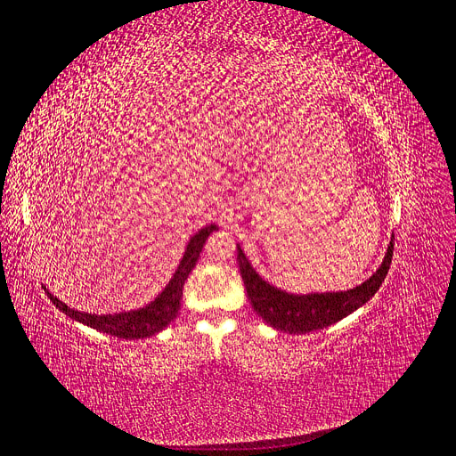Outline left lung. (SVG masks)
Masks as SVG:
<instances>
[{
	"instance_id": "obj_1",
	"label": "left lung",
	"mask_w": 456,
	"mask_h": 456,
	"mask_svg": "<svg viewBox=\"0 0 456 456\" xmlns=\"http://www.w3.org/2000/svg\"><path fill=\"white\" fill-rule=\"evenodd\" d=\"M395 242L391 240L387 256L376 274L357 285L349 291L340 293H312V295H291L285 293L274 285L266 283L251 265L248 263L244 251L237 246V261L240 266V276L246 285V293L251 306L265 322L283 332L305 334L317 329H325L336 322H340L351 312L361 308L376 295L389 273L393 259Z\"/></svg>"
}]
</instances>
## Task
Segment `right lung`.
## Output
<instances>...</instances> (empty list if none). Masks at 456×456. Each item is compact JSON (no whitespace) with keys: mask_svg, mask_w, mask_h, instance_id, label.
Here are the masks:
<instances>
[{"mask_svg":"<svg viewBox=\"0 0 456 456\" xmlns=\"http://www.w3.org/2000/svg\"><path fill=\"white\" fill-rule=\"evenodd\" d=\"M212 231H216V225H207V227H202L197 234H193L188 248H185V254L176 268L175 276L171 278V281H168L163 293L158 295V298L154 302H150V305L144 308L122 312V314L95 315V314H86V312H78L75 308H69L65 302L58 300L54 295H50L46 288H45V291L60 312L69 315L78 323H84L99 332H105V334H110V336H116V338H124V340L148 338V336L158 334L159 330H163L176 317L178 308H180L183 283H185V280H188L190 273L193 271V266L199 259V254L202 251V246H205L208 234Z\"/></svg>","mask_w":456,"mask_h":456,"instance_id":"1","label":"right lung"}]
</instances>
